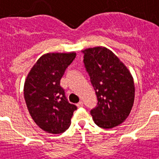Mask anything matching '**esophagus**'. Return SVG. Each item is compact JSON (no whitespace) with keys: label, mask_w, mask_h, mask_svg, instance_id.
Instances as JSON below:
<instances>
[{"label":"esophagus","mask_w":159,"mask_h":159,"mask_svg":"<svg viewBox=\"0 0 159 159\" xmlns=\"http://www.w3.org/2000/svg\"><path fill=\"white\" fill-rule=\"evenodd\" d=\"M77 107H82V106H83V102H79L77 104Z\"/></svg>","instance_id":"obj_1"}]
</instances>
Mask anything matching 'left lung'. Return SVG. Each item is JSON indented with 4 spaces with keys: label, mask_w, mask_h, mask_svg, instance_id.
<instances>
[{
    "label": "left lung",
    "mask_w": 159,
    "mask_h": 159,
    "mask_svg": "<svg viewBox=\"0 0 159 159\" xmlns=\"http://www.w3.org/2000/svg\"><path fill=\"white\" fill-rule=\"evenodd\" d=\"M84 67L96 91L97 106L91 110L101 128L120 125L130 113L134 101V84L128 68L105 47L82 50Z\"/></svg>",
    "instance_id": "left-lung-1"
}]
</instances>
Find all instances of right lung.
<instances>
[{
  "instance_id": "obj_1",
  "label": "right lung",
  "mask_w": 159,
  "mask_h": 159,
  "mask_svg": "<svg viewBox=\"0 0 159 159\" xmlns=\"http://www.w3.org/2000/svg\"><path fill=\"white\" fill-rule=\"evenodd\" d=\"M76 57L75 53H46L29 72L24 87L26 106L36 125L51 134H62L70 126L77 106L65 96L60 80Z\"/></svg>"
}]
</instances>
